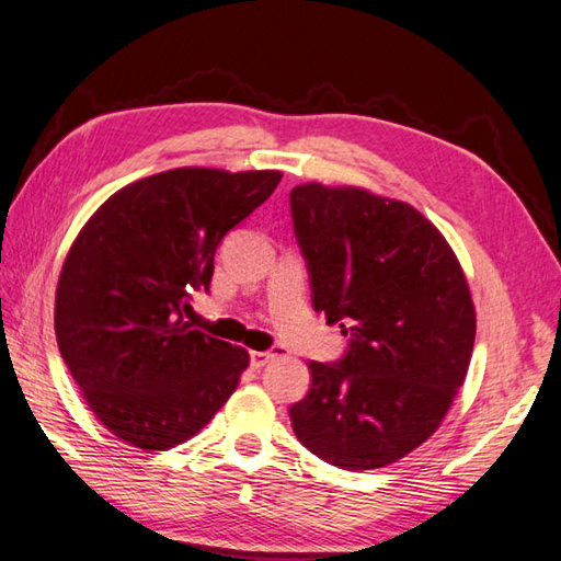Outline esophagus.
I'll return each instance as SVG.
<instances>
[{"instance_id": "1", "label": "esophagus", "mask_w": 561, "mask_h": 561, "mask_svg": "<svg viewBox=\"0 0 561 561\" xmlns=\"http://www.w3.org/2000/svg\"><path fill=\"white\" fill-rule=\"evenodd\" d=\"M280 354V350L276 347V350H268V352H250V364H252V368H262V366H266L268 362H273Z\"/></svg>"}]
</instances>
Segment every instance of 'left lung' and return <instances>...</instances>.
<instances>
[{
  "instance_id": "8db88e82",
  "label": "left lung",
  "mask_w": 561,
  "mask_h": 561,
  "mask_svg": "<svg viewBox=\"0 0 561 561\" xmlns=\"http://www.w3.org/2000/svg\"><path fill=\"white\" fill-rule=\"evenodd\" d=\"M290 207L313 309L350 335L340 362H309L311 388L290 407L295 435L333 467H388L440 428L467 378L476 337L467 276L407 202L305 183Z\"/></svg>"
}]
</instances>
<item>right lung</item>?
<instances>
[{
    "mask_svg": "<svg viewBox=\"0 0 561 561\" xmlns=\"http://www.w3.org/2000/svg\"><path fill=\"white\" fill-rule=\"evenodd\" d=\"M280 178L171 169L121 187L80 228L54 331L90 412L118 440L145 453L181 445L236 392L248 350L195 331L183 313L209 288L218 242Z\"/></svg>",
    "mask_w": 561,
    "mask_h": 561,
    "instance_id": "add662e5",
    "label": "right lung"
}]
</instances>
